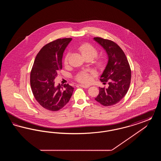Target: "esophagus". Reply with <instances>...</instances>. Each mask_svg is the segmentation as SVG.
Instances as JSON below:
<instances>
[{"instance_id":"34e87169","label":"esophagus","mask_w":161,"mask_h":161,"mask_svg":"<svg viewBox=\"0 0 161 161\" xmlns=\"http://www.w3.org/2000/svg\"><path fill=\"white\" fill-rule=\"evenodd\" d=\"M79 86H80V87H83V88H89V87H90V86L89 85H84V84H79Z\"/></svg>"}]
</instances>
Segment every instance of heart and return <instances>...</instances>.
Listing matches in <instances>:
<instances>
[{"label":"heart","instance_id":"1","mask_svg":"<svg viewBox=\"0 0 161 161\" xmlns=\"http://www.w3.org/2000/svg\"><path fill=\"white\" fill-rule=\"evenodd\" d=\"M78 49L85 58H90L93 59L97 56L98 53L97 49L89 43H82L79 46ZM69 54V53H68L64 58V63L66 65L68 64ZM104 63L105 61L104 59L98 58H97L95 61V64L98 69H101L104 66ZM93 74L94 72L92 71H81L77 74V75L75 76V79L77 81L80 83L83 84H89L92 80V75Z\"/></svg>","mask_w":161,"mask_h":161}]
</instances>
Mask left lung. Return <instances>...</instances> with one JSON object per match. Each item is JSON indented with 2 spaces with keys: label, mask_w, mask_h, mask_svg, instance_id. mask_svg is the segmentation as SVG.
<instances>
[{
  "label": "left lung",
  "mask_w": 161,
  "mask_h": 161,
  "mask_svg": "<svg viewBox=\"0 0 161 161\" xmlns=\"http://www.w3.org/2000/svg\"><path fill=\"white\" fill-rule=\"evenodd\" d=\"M94 40L103 47L108 60L100 77L103 84L108 87H100V93L95 98L104 106H114L123 99L128 92L131 81V69L122 49L114 42L101 37Z\"/></svg>",
  "instance_id": "1"
}]
</instances>
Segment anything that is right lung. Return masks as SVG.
Segmentation results:
<instances>
[{
  "label": "right lung",
  "instance_id": "add662e5",
  "mask_svg": "<svg viewBox=\"0 0 161 161\" xmlns=\"http://www.w3.org/2000/svg\"><path fill=\"white\" fill-rule=\"evenodd\" d=\"M72 38H58L43 46L37 55L30 74L31 90L39 104L50 111L64 107L72 95L69 84L55 86L54 80L62 69L64 51Z\"/></svg>",
  "mask_w": 161,
  "mask_h": 161
}]
</instances>
